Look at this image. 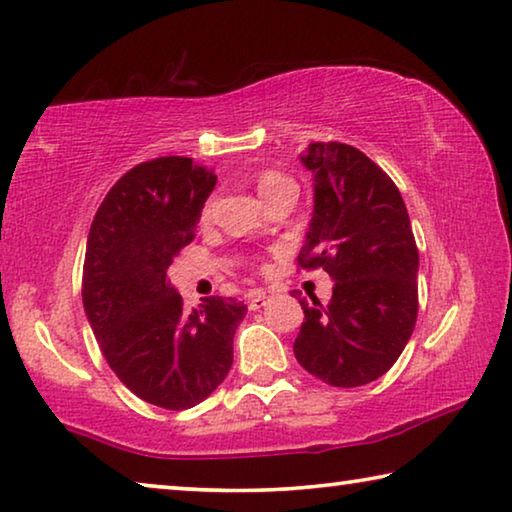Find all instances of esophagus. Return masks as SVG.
I'll list each match as a JSON object with an SVG mask.
<instances>
[{
  "label": "esophagus",
  "mask_w": 512,
  "mask_h": 512,
  "mask_svg": "<svg viewBox=\"0 0 512 512\" xmlns=\"http://www.w3.org/2000/svg\"><path fill=\"white\" fill-rule=\"evenodd\" d=\"M266 302H268V296H266V293L264 291H253V293H250V296H248V307L250 309H262L264 305H266Z\"/></svg>",
  "instance_id": "obj_1"
}]
</instances>
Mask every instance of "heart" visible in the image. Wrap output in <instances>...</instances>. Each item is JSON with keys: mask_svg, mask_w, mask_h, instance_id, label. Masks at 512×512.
I'll list each match as a JSON object with an SVG mask.
<instances>
[{"mask_svg": "<svg viewBox=\"0 0 512 512\" xmlns=\"http://www.w3.org/2000/svg\"><path fill=\"white\" fill-rule=\"evenodd\" d=\"M291 185H293L291 180L287 176H282V173H277V171H264L262 176H259V180H257V189H259V194H262L264 198L268 194L277 192V189H284V187H291Z\"/></svg>", "mask_w": 512, "mask_h": 512, "instance_id": "heart-1", "label": "heart"}]
</instances>
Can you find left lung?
<instances>
[{"mask_svg":"<svg viewBox=\"0 0 512 512\" xmlns=\"http://www.w3.org/2000/svg\"><path fill=\"white\" fill-rule=\"evenodd\" d=\"M314 216L298 268L334 280L329 305L298 298L300 366L329 386L354 388L391 370L418 318V246L391 176L341 142H311ZM296 293V291H293Z\"/></svg>","mask_w":512,"mask_h":512,"instance_id":"obj_1","label":"left lung"}]
</instances>
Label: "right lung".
<instances>
[{"mask_svg":"<svg viewBox=\"0 0 512 512\" xmlns=\"http://www.w3.org/2000/svg\"><path fill=\"white\" fill-rule=\"evenodd\" d=\"M214 185L183 155L135 164L103 198L85 248L83 307L101 354L121 384L169 411L192 409L225 379L248 311L212 296L187 314L167 282Z\"/></svg>","mask_w":512,"mask_h":512,"instance_id":"obj_1","label":"right lung"}]
</instances>
